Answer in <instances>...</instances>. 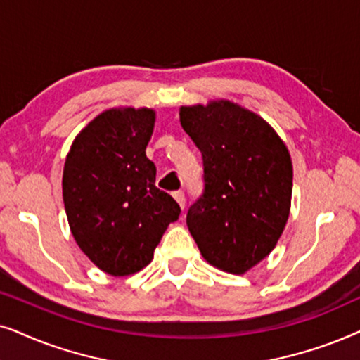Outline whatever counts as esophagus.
<instances>
[{"mask_svg":"<svg viewBox=\"0 0 360 360\" xmlns=\"http://www.w3.org/2000/svg\"><path fill=\"white\" fill-rule=\"evenodd\" d=\"M172 198L177 200V204L181 205V209L186 207V195L183 191H176V193H172Z\"/></svg>","mask_w":360,"mask_h":360,"instance_id":"1","label":"esophagus"}]
</instances>
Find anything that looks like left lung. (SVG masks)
<instances>
[{
    "instance_id": "1",
    "label": "left lung",
    "mask_w": 360,
    "mask_h": 360,
    "mask_svg": "<svg viewBox=\"0 0 360 360\" xmlns=\"http://www.w3.org/2000/svg\"><path fill=\"white\" fill-rule=\"evenodd\" d=\"M179 118L204 165V191L186 217L191 236L210 265L245 273L283 233L290 153L265 120L227 100L181 107Z\"/></svg>"
}]
</instances>
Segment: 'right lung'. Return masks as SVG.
I'll use <instances>...</instances> for the list:
<instances>
[{
	"instance_id": "right-lung-1",
	"label": "right lung",
	"mask_w": 360,
	"mask_h": 360,
	"mask_svg": "<svg viewBox=\"0 0 360 360\" xmlns=\"http://www.w3.org/2000/svg\"><path fill=\"white\" fill-rule=\"evenodd\" d=\"M153 127L150 108L107 110L79 133L65 160L62 195L72 233L113 276L145 268L181 214L155 186L156 166L146 158Z\"/></svg>"
}]
</instances>
